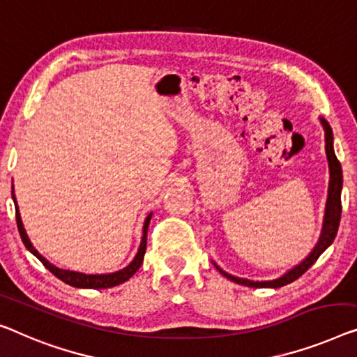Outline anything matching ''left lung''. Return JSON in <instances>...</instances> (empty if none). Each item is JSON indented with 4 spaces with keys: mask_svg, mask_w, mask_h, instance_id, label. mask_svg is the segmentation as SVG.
<instances>
[{
    "mask_svg": "<svg viewBox=\"0 0 357 357\" xmlns=\"http://www.w3.org/2000/svg\"><path fill=\"white\" fill-rule=\"evenodd\" d=\"M321 123L324 126V131H326V153L328 160V169H331V183H328V197H327V205H326V216H324V226H322V234L319 237L317 245L314 250L307 255V257L303 259L300 264H296L295 268H291L289 273H285L282 278L274 279V280H263V282H255L242 278H236V275L227 274L226 271H222L220 266H216V269L232 282L247 287H255V289H263V287H268V289H279V287H284L290 282L296 280L300 275L306 273L307 269L311 268L312 264L317 261V258L326 252V250L332 245L338 232L340 226V218H342V185H343V174H342V165H340L337 155L333 152V132L331 125L327 123L326 120L321 119Z\"/></svg>",
    "mask_w": 357,
    "mask_h": 357,
    "instance_id": "obj_1",
    "label": "left lung"
}]
</instances>
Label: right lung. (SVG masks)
I'll list each match as a JSON object with an SVG mask.
<instances>
[{
	"instance_id": "add662e5",
	"label": "right lung",
	"mask_w": 357,
	"mask_h": 357,
	"mask_svg": "<svg viewBox=\"0 0 357 357\" xmlns=\"http://www.w3.org/2000/svg\"><path fill=\"white\" fill-rule=\"evenodd\" d=\"M13 200L15 204V220H17V229L20 237H22V242L24 245L26 247L29 252H31L35 255L36 258L40 259V261L46 266V269H50L52 274L56 275L57 279H61L62 282H66V284L72 285V287H77V289H110V287H115V285H120L126 282L128 279L131 278L132 274L136 273L137 269L141 268L142 264V259H144V253H146V247H147V227H149V222H151V218H152V213L146 218L144 221V227H142V238H141V245L139 250H137L136 257L132 261L126 266V268L116 271V273H110V274H83V273H75V271H68V269H61L57 268V266L51 264L47 259L43 257V255L38 253V250H35V247L31 245L29 236H26V232L24 229V225H22V220H20V213L17 208V202H15V197H14V190H13Z\"/></svg>"
}]
</instances>
